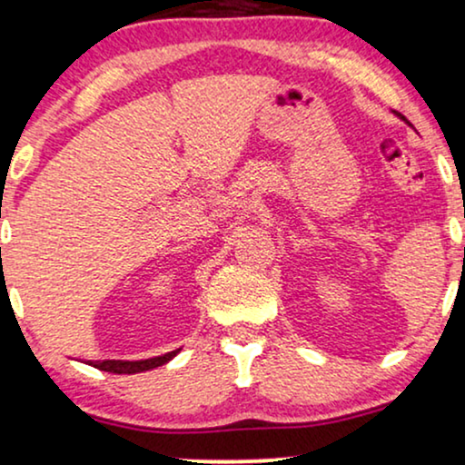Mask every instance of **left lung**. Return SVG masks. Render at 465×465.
I'll list each match as a JSON object with an SVG mask.
<instances>
[{"instance_id": "left-lung-1", "label": "left lung", "mask_w": 465, "mask_h": 465, "mask_svg": "<svg viewBox=\"0 0 465 465\" xmlns=\"http://www.w3.org/2000/svg\"><path fill=\"white\" fill-rule=\"evenodd\" d=\"M403 120H405V118H403Z\"/></svg>"}]
</instances>
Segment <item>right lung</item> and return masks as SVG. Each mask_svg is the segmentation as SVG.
<instances>
[{
	"label": "right lung",
	"mask_w": 465,
	"mask_h": 465,
	"mask_svg": "<svg viewBox=\"0 0 465 465\" xmlns=\"http://www.w3.org/2000/svg\"><path fill=\"white\" fill-rule=\"evenodd\" d=\"M176 353H179V349L165 355H157V358H148V360H103V362L99 360V362H88V364H93L94 369L99 371L116 372V375H134V372L151 371L165 362H170Z\"/></svg>",
	"instance_id": "add662e5"
}]
</instances>
